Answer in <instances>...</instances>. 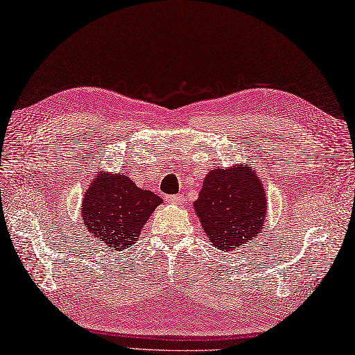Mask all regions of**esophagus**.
Here are the masks:
<instances>
[{
	"instance_id": "esophagus-1",
	"label": "esophagus",
	"mask_w": 355,
	"mask_h": 355,
	"mask_svg": "<svg viewBox=\"0 0 355 355\" xmlns=\"http://www.w3.org/2000/svg\"><path fill=\"white\" fill-rule=\"evenodd\" d=\"M167 201H168V203H173V205H182L185 201V198H184V196H182V194H179V196H168Z\"/></svg>"
}]
</instances>
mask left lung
<instances>
[{"instance_id": "1", "label": "left lung", "mask_w": 355, "mask_h": 355, "mask_svg": "<svg viewBox=\"0 0 355 355\" xmlns=\"http://www.w3.org/2000/svg\"><path fill=\"white\" fill-rule=\"evenodd\" d=\"M193 206L209 241L221 251L254 242L264 228L266 191L248 166L210 170Z\"/></svg>"}]
</instances>
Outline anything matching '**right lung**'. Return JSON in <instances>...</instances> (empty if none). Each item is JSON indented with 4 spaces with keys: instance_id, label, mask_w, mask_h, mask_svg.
Wrapping results in <instances>:
<instances>
[{
    "instance_id": "add662e5",
    "label": "right lung",
    "mask_w": 355,
    "mask_h": 355,
    "mask_svg": "<svg viewBox=\"0 0 355 355\" xmlns=\"http://www.w3.org/2000/svg\"><path fill=\"white\" fill-rule=\"evenodd\" d=\"M161 203V197L139 188L127 175L100 171L85 191L80 216L97 241L114 251H123L137 242Z\"/></svg>"
}]
</instances>
